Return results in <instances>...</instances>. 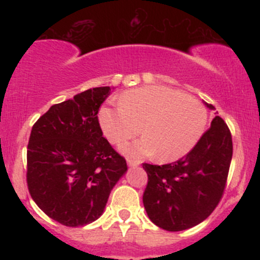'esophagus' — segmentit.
Instances as JSON below:
<instances>
[{"label": "esophagus", "mask_w": 260, "mask_h": 260, "mask_svg": "<svg viewBox=\"0 0 260 260\" xmlns=\"http://www.w3.org/2000/svg\"><path fill=\"white\" fill-rule=\"evenodd\" d=\"M127 164L129 168H136V166L139 165V161L138 160H132V159H127Z\"/></svg>", "instance_id": "34e87169"}]
</instances>
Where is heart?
<instances>
[{"mask_svg": "<svg viewBox=\"0 0 260 260\" xmlns=\"http://www.w3.org/2000/svg\"><path fill=\"white\" fill-rule=\"evenodd\" d=\"M117 107L104 106L99 121L112 144H121L142 131L145 136L122 150L132 156L157 153L161 160L184 156L201 139L208 121L204 105L175 89L147 85L121 95Z\"/></svg>", "mask_w": 260, "mask_h": 260, "instance_id": "b5f03b06", "label": "heart"}]
</instances>
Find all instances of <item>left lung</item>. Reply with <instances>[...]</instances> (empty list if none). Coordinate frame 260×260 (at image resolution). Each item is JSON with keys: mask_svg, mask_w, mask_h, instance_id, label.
I'll return each instance as SVG.
<instances>
[{"mask_svg": "<svg viewBox=\"0 0 260 260\" xmlns=\"http://www.w3.org/2000/svg\"><path fill=\"white\" fill-rule=\"evenodd\" d=\"M232 149L230 128L215 116L210 128L180 160L161 166L143 164L148 175L143 204L149 219L172 232L204 221L225 192Z\"/></svg>", "mask_w": 260, "mask_h": 260, "instance_id": "8db88e82", "label": "left lung"}]
</instances>
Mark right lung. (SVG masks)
Segmentation results:
<instances>
[{
	"label": "right lung",
	"instance_id": "obj_1",
	"mask_svg": "<svg viewBox=\"0 0 260 260\" xmlns=\"http://www.w3.org/2000/svg\"><path fill=\"white\" fill-rule=\"evenodd\" d=\"M110 86L92 88L56 104L31 128L26 184L47 216L70 228L100 217L110 192L127 171L122 155L103 137L100 106Z\"/></svg>",
	"mask_w": 260,
	"mask_h": 260
}]
</instances>
